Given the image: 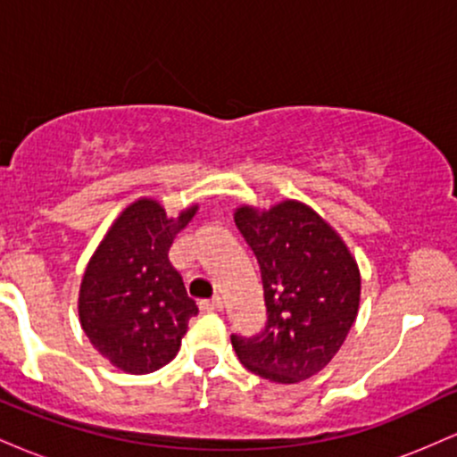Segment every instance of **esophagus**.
Returning <instances> with one entry per match:
<instances>
[{
	"mask_svg": "<svg viewBox=\"0 0 457 457\" xmlns=\"http://www.w3.org/2000/svg\"><path fill=\"white\" fill-rule=\"evenodd\" d=\"M199 309H202V312H221L223 309V301L219 296H214V298H208V301H202L199 303Z\"/></svg>",
	"mask_w": 457,
	"mask_h": 457,
	"instance_id": "1",
	"label": "esophagus"
}]
</instances>
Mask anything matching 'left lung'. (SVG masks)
<instances>
[{"instance_id": "left-lung-1", "label": "left lung", "mask_w": 457, "mask_h": 457, "mask_svg": "<svg viewBox=\"0 0 457 457\" xmlns=\"http://www.w3.org/2000/svg\"><path fill=\"white\" fill-rule=\"evenodd\" d=\"M236 228L258 258L266 324L232 335L240 363L260 378L292 385L328 365L359 312V266L335 229L305 204L236 211Z\"/></svg>"}]
</instances>
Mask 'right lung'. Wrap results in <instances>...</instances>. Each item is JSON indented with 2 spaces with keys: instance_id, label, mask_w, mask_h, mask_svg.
Listing matches in <instances>:
<instances>
[{
  "instance_id": "right-lung-1",
  "label": "right lung",
  "mask_w": 457,
  "mask_h": 457,
  "mask_svg": "<svg viewBox=\"0 0 457 457\" xmlns=\"http://www.w3.org/2000/svg\"><path fill=\"white\" fill-rule=\"evenodd\" d=\"M197 206L170 219L139 199L115 219L87 264L79 318L94 348L129 374H150L174 359L197 305L171 266L174 236Z\"/></svg>"
}]
</instances>
